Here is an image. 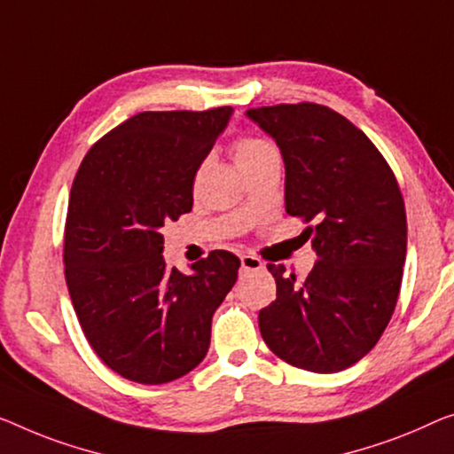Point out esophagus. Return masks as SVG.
I'll list each match as a JSON object with an SVG mask.
<instances>
[{
  "label": "esophagus",
  "mask_w": 454,
  "mask_h": 454,
  "mask_svg": "<svg viewBox=\"0 0 454 454\" xmlns=\"http://www.w3.org/2000/svg\"><path fill=\"white\" fill-rule=\"evenodd\" d=\"M240 265L245 270H259V269H262V261L254 254H245V256H240Z\"/></svg>",
  "instance_id": "obj_1"
}]
</instances>
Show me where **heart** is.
<instances>
[{"label": "heart", "mask_w": 454, "mask_h": 454, "mask_svg": "<svg viewBox=\"0 0 454 454\" xmlns=\"http://www.w3.org/2000/svg\"><path fill=\"white\" fill-rule=\"evenodd\" d=\"M232 154L239 168H245L259 162L261 159L275 154V148L269 145L267 140L253 138V137H242L232 145Z\"/></svg>", "instance_id": "obj_1"}]
</instances>
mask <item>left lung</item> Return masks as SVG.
Here are the masks:
<instances>
[{
	"label": "left lung",
	"mask_w": 454,
	"mask_h": 454,
	"mask_svg": "<svg viewBox=\"0 0 454 454\" xmlns=\"http://www.w3.org/2000/svg\"><path fill=\"white\" fill-rule=\"evenodd\" d=\"M247 116L286 162V209L314 222L306 281L267 265L277 297L259 312L262 340L294 367L336 373L375 347L400 295L408 222L397 179L367 134L326 106L279 104Z\"/></svg>",
	"instance_id": "obj_1"
}]
</instances>
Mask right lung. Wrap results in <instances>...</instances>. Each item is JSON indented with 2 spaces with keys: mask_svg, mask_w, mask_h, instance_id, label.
Listing matches in <instances>:
<instances>
[{
  "mask_svg": "<svg viewBox=\"0 0 454 454\" xmlns=\"http://www.w3.org/2000/svg\"><path fill=\"white\" fill-rule=\"evenodd\" d=\"M232 107L142 112L99 138L73 181L65 279L96 355L130 381L160 385L204 361L212 316L240 259L212 250L192 275L168 269L160 230L192 212L193 179Z\"/></svg>",
  "mask_w": 454,
  "mask_h": 454,
  "instance_id": "1",
  "label": "right lung"
}]
</instances>
